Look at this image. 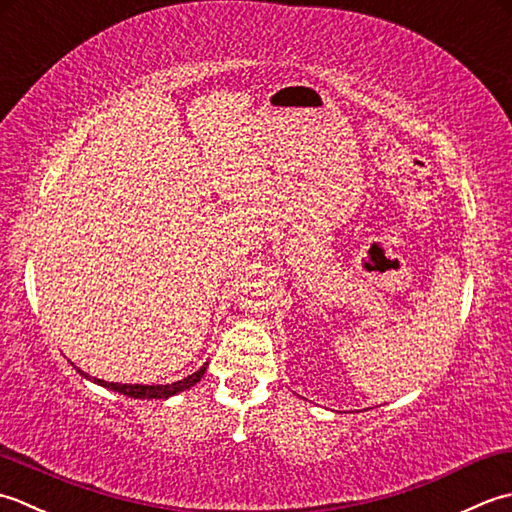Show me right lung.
Listing matches in <instances>:
<instances>
[{"mask_svg": "<svg viewBox=\"0 0 512 512\" xmlns=\"http://www.w3.org/2000/svg\"><path fill=\"white\" fill-rule=\"evenodd\" d=\"M205 369H207V364H203V367L198 369V371H194L192 375H187V378H183L179 382H172V384H121V382H106V380H99V378H90V375L83 373L81 369H77V371L86 380L99 384V387L110 389V391H117L121 395H128V398H134V400H168V398H172V395L194 387V384L203 378Z\"/></svg>", "mask_w": 512, "mask_h": 512, "instance_id": "add662e5", "label": "right lung"}]
</instances>
